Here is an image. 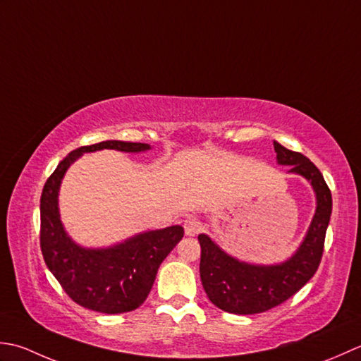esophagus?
I'll use <instances>...</instances> for the list:
<instances>
[{
  "label": "esophagus",
  "instance_id": "esophagus-1",
  "mask_svg": "<svg viewBox=\"0 0 361 361\" xmlns=\"http://www.w3.org/2000/svg\"><path fill=\"white\" fill-rule=\"evenodd\" d=\"M201 227V221L195 216H188L185 221H183V231H185V235H188V237H195V235L200 233Z\"/></svg>",
  "mask_w": 361,
  "mask_h": 361
}]
</instances>
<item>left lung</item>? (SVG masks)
I'll return each mask as SVG.
<instances>
[{
  "label": "left lung",
  "instance_id": "8db88e82",
  "mask_svg": "<svg viewBox=\"0 0 361 361\" xmlns=\"http://www.w3.org/2000/svg\"><path fill=\"white\" fill-rule=\"evenodd\" d=\"M277 164L310 183L316 209L304 240L293 255L281 263L243 262L227 254L209 235L200 233L201 282L212 304L233 314H255L290 299L310 281L324 251L326 231L332 215V195L321 171L300 152L274 142Z\"/></svg>",
  "mask_w": 361,
  "mask_h": 361
}]
</instances>
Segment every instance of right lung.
<instances>
[{
	"label": "right lung",
	"mask_w": 361,
	"mask_h": 361,
	"mask_svg": "<svg viewBox=\"0 0 361 361\" xmlns=\"http://www.w3.org/2000/svg\"><path fill=\"white\" fill-rule=\"evenodd\" d=\"M149 151L148 143L106 140L71 151L49 176L40 197V247L48 269L65 293L88 310L116 314L138 308L148 298L159 267L183 237L182 226L140 232L107 247L80 246L67 233L59 212L65 173L85 152Z\"/></svg>",
	"instance_id": "right-lung-1"
}]
</instances>
